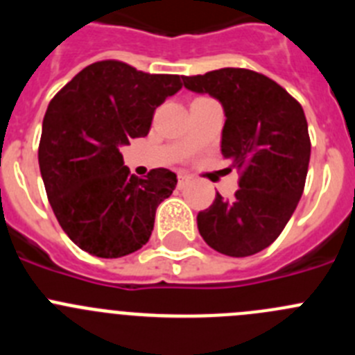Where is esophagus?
<instances>
[{
	"label": "esophagus",
	"mask_w": 355,
	"mask_h": 355,
	"mask_svg": "<svg viewBox=\"0 0 355 355\" xmlns=\"http://www.w3.org/2000/svg\"><path fill=\"white\" fill-rule=\"evenodd\" d=\"M188 183H190V175L178 174V188H180V190H183Z\"/></svg>",
	"instance_id": "1"
}]
</instances>
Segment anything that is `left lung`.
I'll use <instances>...</instances> for the list:
<instances>
[{"label":"left lung","mask_w":355,"mask_h":355,"mask_svg":"<svg viewBox=\"0 0 355 355\" xmlns=\"http://www.w3.org/2000/svg\"><path fill=\"white\" fill-rule=\"evenodd\" d=\"M184 87L220 100L222 155L239 171V190L216 193L197 214L204 241L229 257L262 252L282 234L303 195L311 142L301 103L259 71L220 68L183 77Z\"/></svg>","instance_id":"obj_1"}]
</instances>
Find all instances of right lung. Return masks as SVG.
Returning a JSON list of instances; mask_svg holds the SVG:
<instances>
[{
	"instance_id": "obj_1",
	"label": "right lung",
	"mask_w": 355,
	"mask_h": 355,
	"mask_svg": "<svg viewBox=\"0 0 355 355\" xmlns=\"http://www.w3.org/2000/svg\"><path fill=\"white\" fill-rule=\"evenodd\" d=\"M181 79L96 61L49 103L38 146L42 180L61 229L84 252L118 259L149 241L156 207L178 178L168 168L135 178L119 148L148 135L156 107L183 87Z\"/></svg>"
}]
</instances>
